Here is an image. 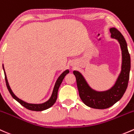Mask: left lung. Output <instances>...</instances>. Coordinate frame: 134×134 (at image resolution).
<instances>
[{"mask_svg":"<svg viewBox=\"0 0 134 134\" xmlns=\"http://www.w3.org/2000/svg\"><path fill=\"white\" fill-rule=\"evenodd\" d=\"M111 37L120 43L122 54L121 70L114 86L104 92L94 90L89 86L79 71L74 70L79 95L84 104L90 108L104 109L111 107L121 99L127 88L130 70V56L127 44L121 32L115 28H111Z\"/></svg>","mask_w":134,"mask_h":134,"instance_id":"1","label":"left lung"}]
</instances>
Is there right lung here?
<instances>
[{
	"instance_id": "add662e5",
	"label": "right lung",
	"mask_w": 134,
	"mask_h": 134,
	"mask_svg": "<svg viewBox=\"0 0 134 134\" xmlns=\"http://www.w3.org/2000/svg\"><path fill=\"white\" fill-rule=\"evenodd\" d=\"M2 67H3V69H4V75H5V83H6L7 88V89H8L10 94L11 95V96L13 97L14 99H15L17 102H18L21 105H23V107H25V108L27 109L31 110V111H44V110H46V109H47L51 108V107L54 104H55L56 100H57V95H58V88H59L60 85H61L63 79H64V77L65 76V75L69 72V70H65L64 72L62 73L61 75H60L59 77H58V79H57V81H56V83H55V86H54L52 95H51L50 98H49L48 101H46V102L44 103H42V104H29V103L24 102V101L20 99V98H18L17 97L14 95V93L13 92V91L11 90V88H10V86H9V83H8V81H7V76H6V74H5V70H4V65H2Z\"/></svg>"
}]
</instances>
